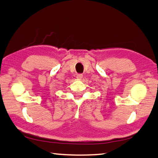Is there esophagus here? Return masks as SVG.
I'll return each mask as SVG.
<instances>
[{
    "label": "esophagus",
    "mask_w": 158,
    "mask_h": 158,
    "mask_svg": "<svg viewBox=\"0 0 158 158\" xmlns=\"http://www.w3.org/2000/svg\"><path fill=\"white\" fill-rule=\"evenodd\" d=\"M82 77H83V75L82 74V73H78V74L77 75L76 78H78V79H81V78H82Z\"/></svg>",
    "instance_id": "34e87169"
}]
</instances>
